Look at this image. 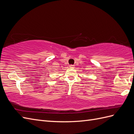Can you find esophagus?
I'll list each match as a JSON object with an SVG mask.
<instances>
[{
  "label": "esophagus",
  "mask_w": 134,
  "mask_h": 134,
  "mask_svg": "<svg viewBox=\"0 0 134 134\" xmlns=\"http://www.w3.org/2000/svg\"><path fill=\"white\" fill-rule=\"evenodd\" d=\"M69 67H70V68L73 69V68H74V65H69Z\"/></svg>",
  "instance_id": "34e87169"
}]
</instances>
